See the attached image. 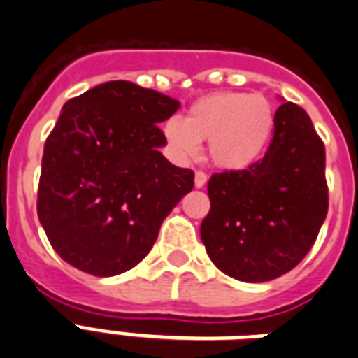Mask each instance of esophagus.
Wrapping results in <instances>:
<instances>
[{"label":"esophagus","instance_id":"1","mask_svg":"<svg viewBox=\"0 0 358 358\" xmlns=\"http://www.w3.org/2000/svg\"><path fill=\"white\" fill-rule=\"evenodd\" d=\"M206 180H208V176H206L205 172H201V171H197L195 172V187H203L206 184Z\"/></svg>","mask_w":358,"mask_h":358}]
</instances>
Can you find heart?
I'll list each match as a JSON object with an SVG mask.
<instances>
[{
    "instance_id": "1",
    "label": "heart",
    "mask_w": 358,
    "mask_h": 358,
    "mask_svg": "<svg viewBox=\"0 0 358 358\" xmlns=\"http://www.w3.org/2000/svg\"><path fill=\"white\" fill-rule=\"evenodd\" d=\"M275 112L262 94L213 92L195 100L186 117L163 123L166 152L178 163L197 159L201 142L222 171H245L256 165L273 138Z\"/></svg>"
}]
</instances>
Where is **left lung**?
I'll use <instances>...</instances> for the list:
<instances>
[{
	"instance_id": "8db88e82",
	"label": "left lung",
	"mask_w": 358,
	"mask_h": 358,
	"mask_svg": "<svg viewBox=\"0 0 358 358\" xmlns=\"http://www.w3.org/2000/svg\"><path fill=\"white\" fill-rule=\"evenodd\" d=\"M324 144L300 106L282 102L262 161L208 180L201 241L222 273L267 282L298 266L328 213Z\"/></svg>"
}]
</instances>
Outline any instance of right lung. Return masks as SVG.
<instances>
[{
    "label": "right lung",
    "instance_id": "obj_1",
    "mask_svg": "<svg viewBox=\"0 0 358 358\" xmlns=\"http://www.w3.org/2000/svg\"><path fill=\"white\" fill-rule=\"evenodd\" d=\"M176 98L108 81L68 100L45 142L38 216L57 254L112 277L144 260L159 227L193 189V171L159 152Z\"/></svg>",
    "mask_w": 358,
    "mask_h": 358
}]
</instances>
